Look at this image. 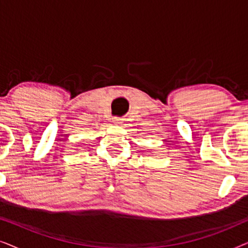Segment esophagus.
Returning a JSON list of instances; mask_svg holds the SVG:
<instances>
[{"instance_id": "obj_1", "label": "esophagus", "mask_w": 248, "mask_h": 248, "mask_svg": "<svg viewBox=\"0 0 248 248\" xmlns=\"http://www.w3.org/2000/svg\"><path fill=\"white\" fill-rule=\"evenodd\" d=\"M113 122H114L115 124L121 125V124L124 123V120H123V118H121V117H114V118H113Z\"/></svg>"}]
</instances>
